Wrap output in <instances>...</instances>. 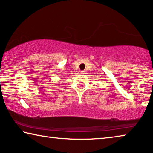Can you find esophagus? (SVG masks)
I'll return each mask as SVG.
<instances>
[{"label":"esophagus","mask_w":153,"mask_h":153,"mask_svg":"<svg viewBox=\"0 0 153 153\" xmlns=\"http://www.w3.org/2000/svg\"><path fill=\"white\" fill-rule=\"evenodd\" d=\"M86 71H81V74H86V73H85Z\"/></svg>","instance_id":"1"}]
</instances>
